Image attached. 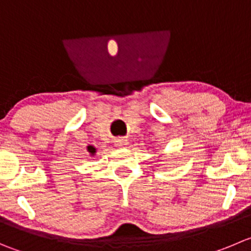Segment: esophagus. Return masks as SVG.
<instances>
[{"label": "esophagus", "instance_id": "esophagus-1", "mask_svg": "<svg viewBox=\"0 0 251 251\" xmlns=\"http://www.w3.org/2000/svg\"><path fill=\"white\" fill-rule=\"evenodd\" d=\"M126 145H128L127 139H123V138H118V139H116V147L123 148L126 147Z\"/></svg>", "mask_w": 251, "mask_h": 251}]
</instances>
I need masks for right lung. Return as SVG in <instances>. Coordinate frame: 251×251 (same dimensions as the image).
<instances>
[{
    "mask_svg": "<svg viewBox=\"0 0 251 251\" xmlns=\"http://www.w3.org/2000/svg\"><path fill=\"white\" fill-rule=\"evenodd\" d=\"M88 151H90L92 155H94L95 152H96V149H95V148H92V147H88Z\"/></svg>",
    "mask_w": 251,
    "mask_h": 251,
    "instance_id": "obj_1",
    "label": "right lung"
}]
</instances>
